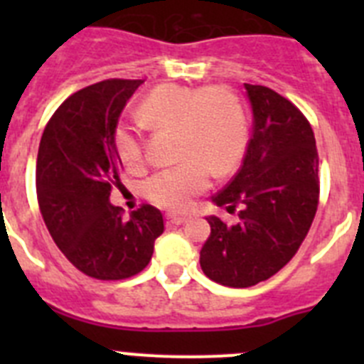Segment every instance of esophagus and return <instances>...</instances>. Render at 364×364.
<instances>
[{
    "mask_svg": "<svg viewBox=\"0 0 364 364\" xmlns=\"http://www.w3.org/2000/svg\"><path fill=\"white\" fill-rule=\"evenodd\" d=\"M188 220L186 217H180V215H166V224L167 226H180Z\"/></svg>",
    "mask_w": 364,
    "mask_h": 364,
    "instance_id": "1",
    "label": "esophagus"
}]
</instances>
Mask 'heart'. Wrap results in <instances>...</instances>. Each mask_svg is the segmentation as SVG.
Masks as SVG:
<instances>
[{
    "instance_id": "1",
    "label": "heart",
    "mask_w": 364,
    "mask_h": 364,
    "mask_svg": "<svg viewBox=\"0 0 364 364\" xmlns=\"http://www.w3.org/2000/svg\"><path fill=\"white\" fill-rule=\"evenodd\" d=\"M149 125L178 127V156L184 162L156 173L147 182V197L160 208L184 211L210 186V169L226 175L246 149V118L239 102L222 87L193 91L164 87L151 92L138 111ZM114 147L129 169L142 164V142L129 127L114 134Z\"/></svg>"
}]
</instances>
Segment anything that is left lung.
<instances>
[{"mask_svg": "<svg viewBox=\"0 0 364 364\" xmlns=\"http://www.w3.org/2000/svg\"><path fill=\"white\" fill-rule=\"evenodd\" d=\"M252 138L239 173L213 197L240 220L208 217L211 235L200 250L202 272L222 286L247 288L286 266L306 237L319 200V156L301 111L264 85L244 83Z\"/></svg>", "mask_w": 364, "mask_h": 364, "instance_id": "1", "label": "left lung"}]
</instances>
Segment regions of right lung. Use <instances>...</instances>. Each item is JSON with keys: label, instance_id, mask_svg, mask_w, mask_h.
I'll list each match as a JSON object with an SVG mask.
<instances>
[{"label": "right lung", "instance_id": "obj_1", "mask_svg": "<svg viewBox=\"0 0 364 364\" xmlns=\"http://www.w3.org/2000/svg\"><path fill=\"white\" fill-rule=\"evenodd\" d=\"M142 80H105L74 92L41 136L36 191L45 226L80 272L100 281L133 277L149 264L164 218L146 204L122 218L112 205L122 160L114 147L118 118Z\"/></svg>", "mask_w": 364, "mask_h": 364}]
</instances>
